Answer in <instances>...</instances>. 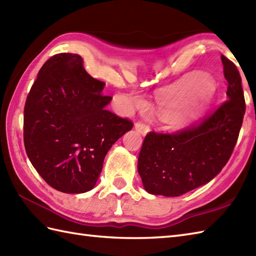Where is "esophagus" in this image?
I'll return each mask as SVG.
<instances>
[{"label":"esophagus","mask_w":256,"mask_h":256,"mask_svg":"<svg viewBox=\"0 0 256 256\" xmlns=\"http://www.w3.org/2000/svg\"><path fill=\"white\" fill-rule=\"evenodd\" d=\"M134 128L136 130V131H138L140 135H143V136H145V135L150 132V128L148 126V125L140 123V122L135 123V124H134Z\"/></svg>","instance_id":"1"}]
</instances>
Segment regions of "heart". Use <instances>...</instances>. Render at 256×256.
Returning a JSON list of instances; mask_svg holds the SVG:
<instances>
[{"mask_svg":"<svg viewBox=\"0 0 256 256\" xmlns=\"http://www.w3.org/2000/svg\"><path fill=\"white\" fill-rule=\"evenodd\" d=\"M216 94L214 82L206 78H198L179 88L178 103L172 111V120L178 124H187L197 118L209 106ZM133 104L143 108L144 102L140 98H134Z\"/></svg>","mask_w":256,"mask_h":256,"instance_id":"1","label":"heart"}]
</instances>
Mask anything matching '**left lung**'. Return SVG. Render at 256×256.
<instances>
[{"label":"left lung","mask_w":256,"mask_h":256,"mask_svg":"<svg viewBox=\"0 0 256 256\" xmlns=\"http://www.w3.org/2000/svg\"><path fill=\"white\" fill-rule=\"evenodd\" d=\"M228 100L197 124L174 134L150 132L140 152L138 170L152 194L178 197L208 184L232 154L246 113L242 79L224 55Z\"/></svg>","instance_id":"left-lung-1"}]
</instances>
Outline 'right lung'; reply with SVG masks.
Returning <instances> with one entry per match:
<instances>
[{
    "label": "right lung",
    "instance_id": "obj_1",
    "mask_svg": "<svg viewBox=\"0 0 256 256\" xmlns=\"http://www.w3.org/2000/svg\"><path fill=\"white\" fill-rule=\"evenodd\" d=\"M77 54L44 64L24 108V144L37 172L54 189L84 194L96 186L112 145L133 123L108 111L106 84L86 72Z\"/></svg>",
    "mask_w": 256,
    "mask_h": 256
}]
</instances>
